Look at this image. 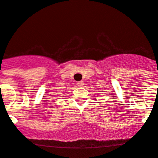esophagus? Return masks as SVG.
Wrapping results in <instances>:
<instances>
[{"mask_svg":"<svg viewBox=\"0 0 158 158\" xmlns=\"http://www.w3.org/2000/svg\"><path fill=\"white\" fill-rule=\"evenodd\" d=\"M84 85V82L82 81H79V82H77V85L78 86H82Z\"/></svg>","mask_w":158,"mask_h":158,"instance_id":"1","label":"esophagus"}]
</instances>
